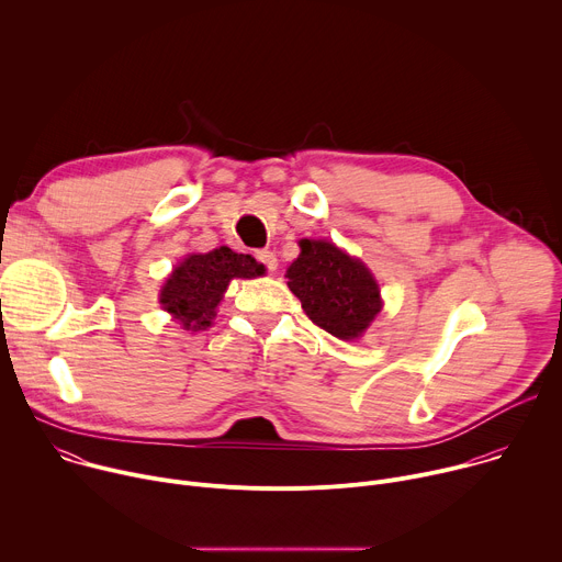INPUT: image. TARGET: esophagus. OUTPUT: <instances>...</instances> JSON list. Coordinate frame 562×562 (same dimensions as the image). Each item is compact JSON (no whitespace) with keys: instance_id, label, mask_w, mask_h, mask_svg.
<instances>
[{"instance_id":"1","label":"esophagus","mask_w":562,"mask_h":562,"mask_svg":"<svg viewBox=\"0 0 562 562\" xmlns=\"http://www.w3.org/2000/svg\"><path fill=\"white\" fill-rule=\"evenodd\" d=\"M256 260H258L265 269H269V271H276V269H278V258H276V254L269 251V249L256 251Z\"/></svg>"}]
</instances>
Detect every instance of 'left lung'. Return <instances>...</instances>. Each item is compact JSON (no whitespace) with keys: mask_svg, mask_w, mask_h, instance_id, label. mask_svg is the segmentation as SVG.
<instances>
[{"mask_svg":"<svg viewBox=\"0 0 562 562\" xmlns=\"http://www.w3.org/2000/svg\"><path fill=\"white\" fill-rule=\"evenodd\" d=\"M286 269L289 289L319 329L340 340L360 338L382 308L373 273L327 239H300Z\"/></svg>","mask_w":562,"mask_h":562,"instance_id":"left-lung-1","label":"left lung"}]
</instances>
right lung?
Segmentation results:
<instances>
[{
    "label": "right lung",
    "mask_w": 562,
    "mask_h": 562,
    "mask_svg": "<svg viewBox=\"0 0 562 562\" xmlns=\"http://www.w3.org/2000/svg\"><path fill=\"white\" fill-rule=\"evenodd\" d=\"M265 276V267L247 254H235L228 247L209 254L187 256L159 291V304L169 311L184 329L200 331L211 327L215 308L233 278Z\"/></svg>",
    "instance_id": "right-lung-1"
}]
</instances>
